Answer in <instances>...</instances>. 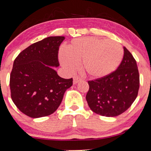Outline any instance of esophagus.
<instances>
[{"mask_svg":"<svg viewBox=\"0 0 151 151\" xmlns=\"http://www.w3.org/2000/svg\"><path fill=\"white\" fill-rule=\"evenodd\" d=\"M80 80H81V78H79V77H77V76H74L73 77V83L74 84L77 83Z\"/></svg>","mask_w":151,"mask_h":151,"instance_id":"1","label":"esophagus"}]
</instances>
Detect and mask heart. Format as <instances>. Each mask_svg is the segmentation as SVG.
<instances>
[{
  "label": "heart",
  "instance_id": "1",
  "mask_svg": "<svg viewBox=\"0 0 151 151\" xmlns=\"http://www.w3.org/2000/svg\"><path fill=\"white\" fill-rule=\"evenodd\" d=\"M124 55L122 45L114 41H106L96 37L74 39L61 52L60 60L68 71L78 67L82 61V68L90 77H103L114 71Z\"/></svg>",
  "mask_w": 151,
  "mask_h": 151
}]
</instances>
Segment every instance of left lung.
Instances as JSON below:
<instances>
[{"label": "left lung", "mask_w": 151, "mask_h": 151, "mask_svg": "<svg viewBox=\"0 0 151 151\" xmlns=\"http://www.w3.org/2000/svg\"><path fill=\"white\" fill-rule=\"evenodd\" d=\"M124 57L117 69L88 81L86 100L90 109L105 116H116L128 109L138 94L139 74L135 59L124 47Z\"/></svg>", "instance_id": "obj_1"}]
</instances>
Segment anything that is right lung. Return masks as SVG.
<instances>
[{
  "instance_id": "1",
  "label": "right lung",
  "mask_w": 151,
  "mask_h": 151,
  "mask_svg": "<svg viewBox=\"0 0 151 151\" xmlns=\"http://www.w3.org/2000/svg\"><path fill=\"white\" fill-rule=\"evenodd\" d=\"M64 37H50L33 43L16 58L10 74L12 99L16 106L32 118L54 113L72 78L63 79L52 66L59 65L58 54Z\"/></svg>"
}]
</instances>
